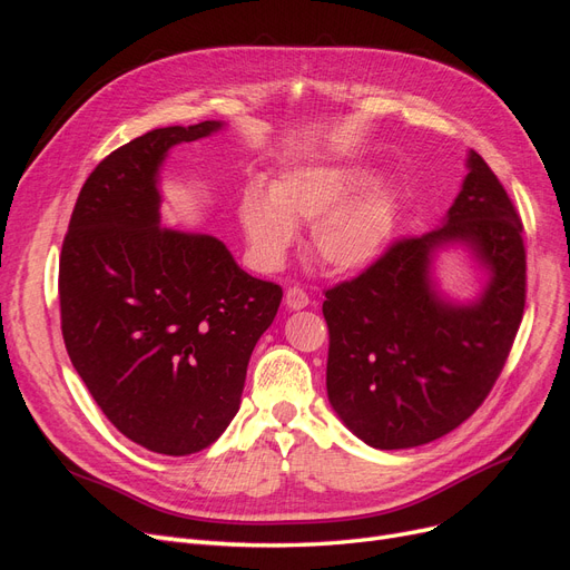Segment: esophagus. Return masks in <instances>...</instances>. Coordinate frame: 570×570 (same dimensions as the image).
I'll list each match as a JSON object with an SVG mask.
<instances>
[{"label":"esophagus","instance_id":"34e87169","mask_svg":"<svg viewBox=\"0 0 570 570\" xmlns=\"http://www.w3.org/2000/svg\"><path fill=\"white\" fill-rule=\"evenodd\" d=\"M285 304H287V308H292V312H297V308L308 306V295L302 287H289L285 292Z\"/></svg>","mask_w":570,"mask_h":570}]
</instances>
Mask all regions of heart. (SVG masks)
<instances>
[{
	"label": "heart",
	"instance_id": "heart-1",
	"mask_svg": "<svg viewBox=\"0 0 570 570\" xmlns=\"http://www.w3.org/2000/svg\"><path fill=\"white\" fill-rule=\"evenodd\" d=\"M368 176L358 164H312L287 170L268 193L249 185L239 202V223L256 262L273 268L295 228L312 223L308 245L323 268L354 273L371 266L392 239L396 197L385 183L356 194Z\"/></svg>",
	"mask_w": 570,
	"mask_h": 570
}]
</instances>
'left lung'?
Listing matches in <instances>:
<instances>
[{
  "label": "left lung",
  "instance_id": "obj_1",
  "mask_svg": "<svg viewBox=\"0 0 570 570\" xmlns=\"http://www.w3.org/2000/svg\"><path fill=\"white\" fill-rule=\"evenodd\" d=\"M523 223L478 151L444 226L402 237L356 278L325 289V387L342 423L375 450L452 433L485 402L525 308ZM461 242L491 271L471 305L442 301L432 254Z\"/></svg>",
  "mask_w": 570,
  "mask_h": 570
}]
</instances>
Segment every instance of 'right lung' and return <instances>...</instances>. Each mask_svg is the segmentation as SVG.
<instances>
[{"mask_svg": "<svg viewBox=\"0 0 570 570\" xmlns=\"http://www.w3.org/2000/svg\"><path fill=\"white\" fill-rule=\"evenodd\" d=\"M220 128H157L111 151L80 189L59 258L73 368L118 433L166 456L206 450L235 419L249 356L283 299L220 239L161 228L168 149Z\"/></svg>", "mask_w": 570, "mask_h": 570, "instance_id": "right-lung-1", "label": "right lung"}]
</instances>
